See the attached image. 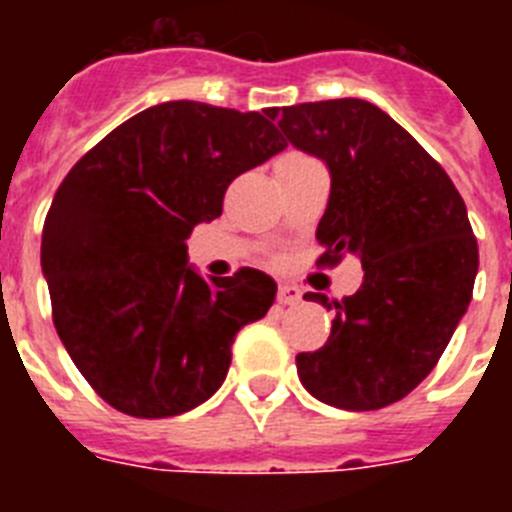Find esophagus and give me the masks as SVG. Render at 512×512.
<instances>
[{"instance_id": "obj_1", "label": "esophagus", "mask_w": 512, "mask_h": 512, "mask_svg": "<svg viewBox=\"0 0 512 512\" xmlns=\"http://www.w3.org/2000/svg\"><path fill=\"white\" fill-rule=\"evenodd\" d=\"M300 300H303L300 289L289 287V284H281V287H279V303L281 305H297Z\"/></svg>"}]
</instances>
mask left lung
I'll return each mask as SVG.
<instances>
[{
    "label": "left lung",
    "mask_w": 512,
    "mask_h": 512,
    "mask_svg": "<svg viewBox=\"0 0 512 512\" xmlns=\"http://www.w3.org/2000/svg\"><path fill=\"white\" fill-rule=\"evenodd\" d=\"M287 140L332 175L316 228L319 263L356 255L364 284L335 305L327 345L297 353V374L319 401L348 412L396 404L420 385L465 316L478 273L468 209L444 167L358 98L273 108Z\"/></svg>",
    "instance_id": "8db88e82"
}]
</instances>
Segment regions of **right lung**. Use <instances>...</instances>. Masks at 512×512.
<instances>
[{
  "instance_id": "add662e5",
  "label": "right lung",
  "mask_w": 512,
  "mask_h": 512,
  "mask_svg": "<svg viewBox=\"0 0 512 512\" xmlns=\"http://www.w3.org/2000/svg\"><path fill=\"white\" fill-rule=\"evenodd\" d=\"M287 148L273 111L170 100L71 167L42 231V273L68 356L106 404L175 417L223 385L233 337L276 281L255 268L201 279L185 239L223 215L225 188Z\"/></svg>"
}]
</instances>
